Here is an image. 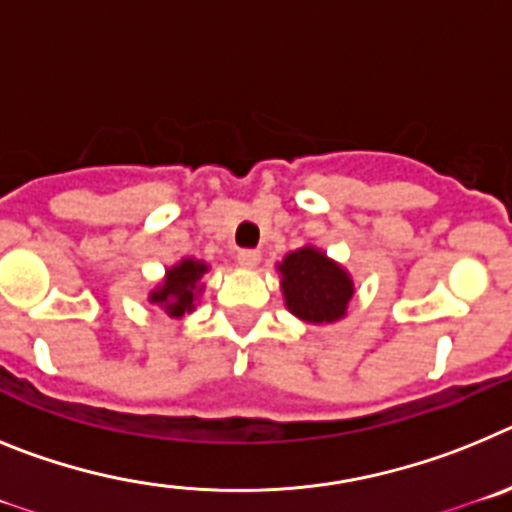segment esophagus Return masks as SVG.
<instances>
[{
	"label": "esophagus",
	"instance_id": "34e87169",
	"mask_svg": "<svg viewBox=\"0 0 512 512\" xmlns=\"http://www.w3.org/2000/svg\"><path fill=\"white\" fill-rule=\"evenodd\" d=\"M237 265L244 270H255L260 265V252L257 250H239L237 252Z\"/></svg>",
	"mask_w": 512,
	"mask_h": 512
}]
</instances>
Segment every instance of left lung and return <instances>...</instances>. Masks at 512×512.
I'll return each mask as SVG.
<instances>
[{
	"mask_svg": "<svg viewBox=\"0 0 512 512\" xmlns=\"http://www.w3.org/2000/svg\"><path fill=\"white\" fill-rule=\"evenodd\" d=\"M283 304L293 317L314 327H330L348 317L355 296L353 275L314 244H304L275 262Z\"/></svg>",
	"mask_w": 512,
	"mask_h": 512,
	"instance_id": "8db88e82",
	"label": "left lung"
}]
</instances>
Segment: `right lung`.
<instances>
[{
  "instance_id": "add662e5",
  "label": "right lung",
  "mask_w": 512,
  "mask_h": 512,
  "mask_svg": "<svg viewBox=\"0 0 512 512\" xmlns=\"http://www.w3.org/2000/svg\"><path fill=\"white\" fill-rule=\"evenodd\" d=\"M211 270L206 260L182 257L164 270V278L149 291V304L159 306L170 319H182L193 314L201 293L206 291L203 275Z\"/></svg>"
}]
</instances>
